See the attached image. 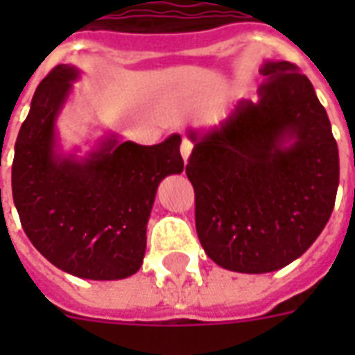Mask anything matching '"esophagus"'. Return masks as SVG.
<instances>
[{"mask_svg": "<svg viewBox=\"0 0 355 355\" xmlns=\"http://www.w3.org/2000/svg\"><path fill=\"white\" fill-rule=\"evenodd\" d=\"M191 149H193V144H191L188 138H184L182 144H180V153H182V158L186 164H188V158L189 155H191Z\"/></svg>", "mask_w": 355, "mask_h": 355, "instance_id": "esophagus-1", "label": "esophagus"}]
</instances>
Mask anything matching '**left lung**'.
<instances>
[{
    "instance_id": "obj_1",
    "label": "left lung",
    "mask_w": 355,
    "mask_h": 355,
    "mask_svg": "<svg viewBox=\"0 0 355 355\" xmlns=\"http://www.w3.org/2000/svg\"><path fill=\"white\" fill-rule=\"evenodd\" d=\"M258 101L243 99L199 132L186 175L195 227L223 269L261 275L286 267L322 232L336 205L339 150L313 85L295 64L267 60Z\"/></svg>"
}]
</instances>
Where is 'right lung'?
Wrapping results in <instances>:
<instances>
[{
  "label": "right lung",
  "instance_id": "obj_1",
  "mask_svg": "<svg viewBox=\"0 0 355 355\" xmlns=\"http://www.w3.org/2000/svg\"><path fill=\"white\" fill-rule=\"evenodd\" d=\"M79 69L58 64L36 88L12 162V199L36 250L64 272L121 280L141 267L158 184L182 173L178 134L158 145L103 139L79 160L57 150L58 112Z\"/></svg>",
  "mask_w": 355,
  "mask_h": 355
}]
</instances>
